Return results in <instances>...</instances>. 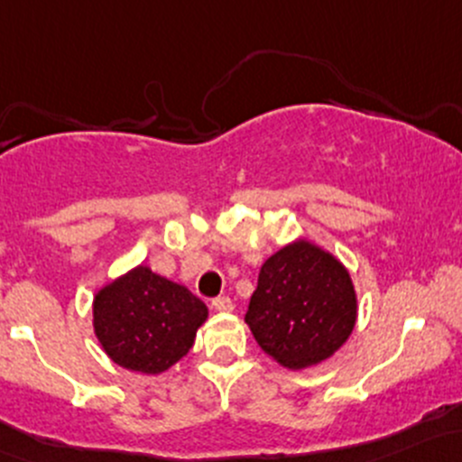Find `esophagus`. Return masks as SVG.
Here are the masks:
<instances>
[{
    "label": "esophagus",
    "instance_id": "1",
    "mask_svg": "<svg viewBox=\"0 0 462 462\" xmlns=\"http://www.w3.org/2000/svg\"><path fill=\"white\" fill-rule=\"evenodd\" d=\"M212 309H217V311H232L235 305H232V300L227 296H219L212 298Z\"/></svg>",
    "mask_w": 462,
    "mask_h": 462
}]
</instances>
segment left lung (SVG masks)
<instances>
[{
    "label": "left lung",
    "instance_id": "obj_1",
    "mask_svg": "<svg viewBox=\"0 0 462 462\" xmlns=\"http://www.w3.org/2000/svg\"><path fill=\"white\" fill-rule=\"evenodd\" d=\"M357 318V298L342 263L307 241L282 247L258 273L245 322L278 364L313 366L346 342Z\"/></svg>",
    "mask_w": 462,
    "mask_h": 462
}]
</instances>
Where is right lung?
I'll list each match as a JSON object with an SVG mask.
<instances>
[{
  "instance_id": "obj_1",
  "label": "right lung",
  "mask_w": 462,
  "mask_h": 462,
  "mask_svg": "<svg viewBox=\"0 0 462 462\" xmlns=\"http://www.w3.org/2000/svg\"><path fill=\"white\" fill-rule=\"evenodd\" d=\"M206 318V305L189 289L142 265L100 289L94 300V328L105 353L118 366L146 374L180 362Z\"/></svg>"
}]
</instances>
